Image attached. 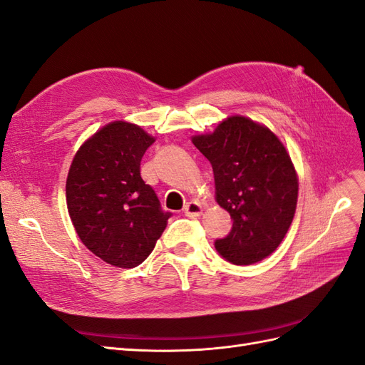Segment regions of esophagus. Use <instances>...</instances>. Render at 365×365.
Returning a JSON list of instances; mask_svg holds the SVG:
<instances>
[{
	"label": "esophagus",
	"instance_id": "34e87169",
	"mask_svg": "<svg viewBox=\"0 0 365 365\" xmlns=\"http://www.w3.org/2000/svg\"><path fill=\"white\" fill-rule=\"evenodd\" d=\"M203 211V206L197 202H190L186 203L183 207V212L186 217H199Z\"/></svg>",
	"mask_w": 365,
	"mask_h": 365
}]
</instances>
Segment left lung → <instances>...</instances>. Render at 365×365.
<instances>
[{"label": "left lung", "mask_w": 365, "mask_h": 365, "mask_svg": "<svg viewBox=\"0 0 365 365\" xmlns=\"http://www.w3.org/2000/svg\"><path fill=\"white\" fill-rule=\"evenodd\" d=\"M192 143L211 162L217 203L232 218L231 232L214 243L217 252L238 266L262 262L283 242L297 210L298 179L284 145L243 116Z\"/></svg>", "instance_id": "8db88e82"}]
</instances>
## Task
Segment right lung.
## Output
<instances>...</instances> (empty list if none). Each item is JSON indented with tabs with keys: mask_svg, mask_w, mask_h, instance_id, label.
Here are the masks:
<instances>
[{
	"mask_svg": "<svg viewBox=\"0 0 365 365\" xmlns=\"http://www.w3.org/2000/svg\"><path fill=\"white\" fill-rule=\"evenodd\" d=\"M153 143L138 125L116 120L91 136L71 162L70 218L81 242L108 264L139 266L171 217L140 177V160Z\"/></svg>",
	"mask_w": 365,
	"mask_h": 365,
	"instance_id": "1",
	"label": "right lung"
}]
</instances>
